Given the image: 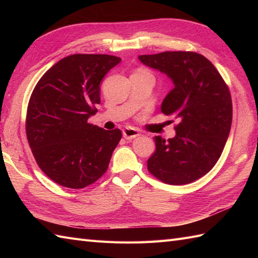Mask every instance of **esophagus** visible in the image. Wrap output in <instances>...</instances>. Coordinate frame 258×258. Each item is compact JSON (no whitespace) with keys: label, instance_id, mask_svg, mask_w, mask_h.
Wrapping results in <instances>:
<instances>
[{"label":"esophagus","instance_id":"1","mask_svg":"<svg viewBox=\"0 0 258 258\" xmlns=\"http://www.w3.org/2000/svg\"><path fill=\"white\" fill-rule=\"evenodd\" d=\"M123 136L126 140H133L140 136V132L134 127H125L123 130Z\"/></svg>","mask_w":258,"mask_h":258}]
</instances>
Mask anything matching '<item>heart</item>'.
I'll return each mask as SVG.
<instances>
[{"label": "heart", "instance_id": "1", "mask_svg": "<svg viewBox=\"0 0 258 258\" xmlns=\"http://www.w3.org/2000/svg\"><path fill=\"white\" fill-rule=\"evenodd\" d=\"M139 72H147V71H145V70H141V71H139Z\"/></svg>", "mask_w": 258, "mask_h": 258}]
</instances>
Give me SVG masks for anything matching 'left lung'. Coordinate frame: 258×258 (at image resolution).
Listing matches in <instances>:
<instances>
[{
  "label": "left lung",
  "instance_id": "8db88e82",
  "mask_svg": "<svg viewBox=\"0 0 258 258\" xmlns=\"http://www.w3.org/2000/svg\"><path fill=\"white\" fill-rule=\"evenodd\" d=\"M139 58L173 81L174 89L164 98L161 111L178 122L175 138H154L156 151L147 160V169L169 185L194 182L214 167L226 144L233 117L228 86L216 68L196 52Z\"/></svg>",
  "mask_w": 258,
  "mask_h": 258
}]
</instances>
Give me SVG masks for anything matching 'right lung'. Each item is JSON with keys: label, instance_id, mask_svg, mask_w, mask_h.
<instances>
[{"label": "right lung", "instance_id": "obj_1", "mask_svg": "<svg viewBox=\"0 0 258 258\" xmlns=\"http://www.w3.org/2000/svg\"><path fill=\"white\" fill-rule=\"evenodd\" d=\"M119 62L107 54H73L46 71L32 92L26 138L38 167L58 185L84 188L106 172L122 132L87 119L101 103L102 79Z\"/></svg>", "mask_w": 258, "mask_h": 258}]
</instances>
